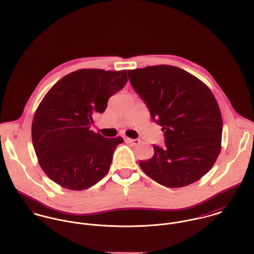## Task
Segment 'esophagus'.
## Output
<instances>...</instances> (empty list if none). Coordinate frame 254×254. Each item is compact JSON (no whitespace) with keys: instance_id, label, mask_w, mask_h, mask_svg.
<instances>
[{"instance_id":"obj_1","label":"esophagus","mask_w":254,"mask_h":254,"mask_svg":"<svg viewBox=\"0 0 254 254\" xmlns=\"http://www.w3.org/2000/svg\"><path fill=\"white\" fill-rule=\"evenodd\" d=\"M124 141L126 143H129V144H132V145H137L140 144V140L139 139H130V138H124Z\"/></svg>"}]
</instances>
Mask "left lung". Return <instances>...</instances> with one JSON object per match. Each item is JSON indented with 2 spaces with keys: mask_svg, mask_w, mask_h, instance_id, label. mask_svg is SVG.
I'll list each match as a JSON object with an SVG mask.
<instances>
[{
  "mask_svg": "<svg viewBox=\"0 0 254 254\" xmlns=\"http://www.w3.org/2000/svg\"><path fill=\"white\" fill-rule=\"evenodd\" d=\"M128 77L165 137L164 146L153 145V156L140 161L142 170L168 188L199 180L221 150L222 115L210 89L190 73L166 64L128 70Z\"/></svg>",
  "mask_w": 254,
  "mask_h": 254,
  "instance_id": "8db88e82",
  "label": "left lung"
}]
</instances>
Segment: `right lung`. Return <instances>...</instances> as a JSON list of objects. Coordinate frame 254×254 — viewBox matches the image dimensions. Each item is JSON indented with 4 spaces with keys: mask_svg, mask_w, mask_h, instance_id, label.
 I'll use <instances>...</instances> for the list:
<instances>
[{
    "mask_svg": "<svg viewBox=\"0 0 254 254\" xmlns=\"http://www.w3.org/2000/svg\"><path fill=\"white\" fill-rule=\"evenodd\" d=\"M127 80V70L80 69L65 75L46 94L31 133L39 164L51 180L82 190L107 175L123 139L105 138L90 127Z\"/></svg>",
    "mask_w": 254,
    "mask_h": 254,
    "instance_id": "1",
    "label": "right lung"
}]
</instances>
